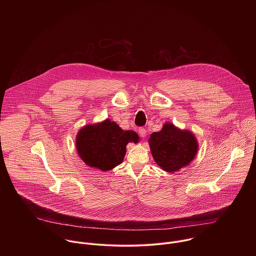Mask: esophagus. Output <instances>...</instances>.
Masks as SVG:
<instances>
[{"mask_svg":"<svg viewBox=\"0 0 256 256\" xmlns=\"http://www.w3.org/2000/svg\"><path fill=\"white\" fill-rule=\"evenodd\" d=\"M138 132H139V135H140L142 138L146 137V129H145V128L140 127V128L138 129Z\"/></svg>","mask_w":256,"mask_h":256,"instance_id":"obj_1","label":"esophagus"}]
</instances>
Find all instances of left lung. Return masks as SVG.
I'll list each match as a JSON object with an SVG mask.
<instances>
[{"instance_id":"1","label":"left lung","mask_w":256,"mask_h":256,"mask_svg":"<svg viewBox=\"0 0 256 256\" xmlns=\"http://www.w3.org/2000/svg\"><path fill=\"white\" fill-rule=\"evenodd\" d=\"M148 144L154 160L168 172L187 166L198 150L196 138L190 131H182L170 123H166L160 132L152 133Z\"/></svg>"}]
</instances>
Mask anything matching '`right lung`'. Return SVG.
Masks as SVG:
<instances>
[{
	"label": "right lung",
	"instance_id": "add662e5",
	"mask_svg": "<svg viewBox=\"0 0 256 256\" xmlns=\"http://www.w3.org/2000/svg\"><path fill=\"white\" fill-rule=\"evenodd\" d=\"M138 140L134 131H124L115 122L106 119L80 129L76 145L78 156L88 166L106 172L122 162L126 145L129 142L137 143Z\"/></svg>",
	"mask_w": 256,
	"mask_h": 256
}]
</instances>
